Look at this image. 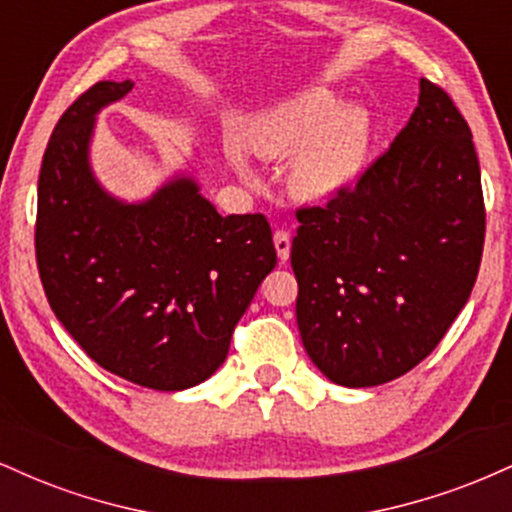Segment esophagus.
Instances as JSON below:
<instances>
[{
    "label": "esophagus",
    "instance_id": "obj_1",
    "mask_svg": "<svg viewBox=\"0 0 512 512\" xmlns=\"http://www.w3.org/2000/svg\"><path fill=\"white\" fill-rule=\"evenodd\" d=\"M274 248H276V255H279L281 262L289 260V255H291V236H289V231H276L274 233Z\"/></svg>",
    "mask_w": 512,
    "mask_h": 512
}]
</instances>
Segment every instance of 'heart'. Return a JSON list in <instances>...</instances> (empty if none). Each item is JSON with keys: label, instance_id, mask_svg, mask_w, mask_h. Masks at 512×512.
I'll return each instance as SVG.
<instances>
[{"label": "heart", "instance_id": "b5f03b06", "mask_svg": "<svg viewBox=\"0 0 512 512\" xmlns=\"http://www.w3.org/2000/svg\"><path fill=\"white\" fill-rule=\"evenodd\" d=\"M370 120L366 110L344 108L330 91H305L281 103L250 129V149L267 158H291V192L305 202H325L346 190L366 161ZM231 161L245 170L233 146Z\"/></svg>", "mask_w": 512, "mask_h": 512}]
</instances>
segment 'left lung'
Instances as JSON below:
<instances>
[{
    "label": "left lung",
    "instance_id": "1",
    "mask_svg": "<svg viewBox=\"0 0 512 512\" xmlns=\"http://www.w3.org/2000/svg\"><path fill=\"white\" fill-rule=\"evenodd\" d=\"M296 219V320L310 361L344 387L390 383L436 349L477 281L486 209L472 129L421 79L390 149Z\"/></svg>",
    "mask_w": 512,
    "mask_h": 512
}]
</instances>
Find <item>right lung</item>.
<instances>
[{
	"mask_svg": "<svg viewBox=\"0 0 512 512\" xmlns=\"http://www.w3.org/2000/svg\"><path fill=\"white\" fill-rule=\"evenodd\" d=\"M132 86L98 81L57 122L38 178L35 260L52 313L98 366L175 392L226 361L276 250L264 214L221 216L192 178L142 204L98 185L88 163L96 113Z\"/></svg>",
	"mask_w": 512,
	"mask_h": 512,
	"instance_id": "add662e5",
	"label": "right lung"
}]
</instances>
